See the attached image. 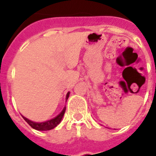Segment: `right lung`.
Here are the masks:
<instances>
[{"mask_svg": "<svg viewBox=\"0 0 156 156\" xmlns=\"http://www.w3.org/2000/svg\"><path fill=\"white\" fill-rule=\"evenodd\" d=\"M69 96V92L67 93V95H66V100H68ZM66 107H64L63 110L57 116H55L54 118L51 119V120L44 121V122H35V121H30V120H29V119H27V117L23 116V118L30 125V126H31L33 129H35L36 130H50V129H54L56 126H57L60 124V122H61L62 118H63L64 114H65V112H66Z\"/></svg>", "mask_w": 156, "mask_h": 156, "instance_id": "right-lung-1", "label": "right lung"}]
</instances>
